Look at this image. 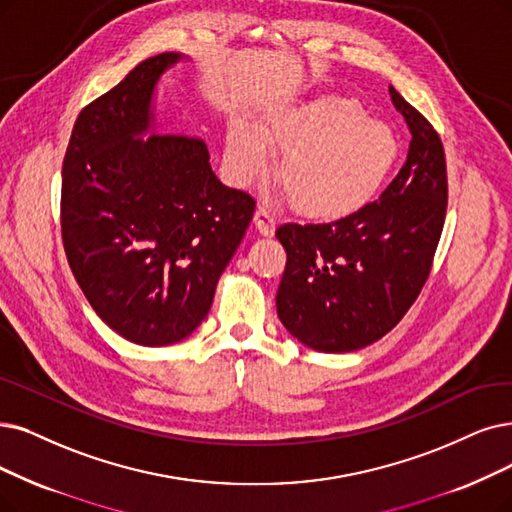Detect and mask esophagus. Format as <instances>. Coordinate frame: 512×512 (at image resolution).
Instances as JSON below:
<instances>
[{
    "label": "esophagus",
    "instance_id": "1",
    "mask_svg": "<svg viewBox=\"0 0 512 512\" xmlns=\"http://www.w3.org/2000/svg\"><path fill=\"white\" fill-rule=\"evenodd\" d=\"M254 224L260 235L264 237H271L275 233V218L267 212V208H258L256 214H254Z\"/></svg>",
    "mask_w": 512,
    "mask_h": 512
}]
</instances>
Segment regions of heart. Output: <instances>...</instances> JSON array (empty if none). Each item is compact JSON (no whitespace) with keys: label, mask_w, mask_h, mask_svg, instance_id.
Wrapping results in <instances>:
<instances>
[{"label":"heart","mask_w":512,"mask_h":512,"mask_svg":"<svg viewBox=\"0 0 512 512\" xmlns=\"http://www.w3.org/2000/svg\"><path fill=\"white\" fill-rule=\"evenodd\" d=\"M267 149L288 206L313 220H338L370 201L393 172L401 140L386 121L370 119L351 96H317L277 109L256 128H235L227 163L237 182L267 170Z\"/></svg>","instance_id":"b5f03b06"}]
</instances>
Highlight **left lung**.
<instances>
[{
	"mask_svg": "<svg viewBox=\"0 0 512 512\" xmlns=\"http://www.w3.org/2000/svg\"><path fill=\"white\" fill-rule=\"evenodd\" d=\"M412 132L410 151L380 199L323 224H281L288 260L277 315L302 344L349 353L380 340L403 319L431 275L447 210L443 142L393 86Z\"/></svg>",
	"mask_w": 512,
	"mask_h": 512,
	"instance_id": "8db88e82",
	"label": "left lung"
}]
</instances>
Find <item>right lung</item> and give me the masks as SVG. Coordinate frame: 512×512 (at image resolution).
<instances>
[{
  "mask_svg": "<svg viewBox=\"0 0 512 512\" xmlns=\"http://www.w3.org/2000/svg\"><path fill=\"white\" fill-rule=\"evenodd\" d=\"M178 58L142 60L81 109L63 161L69 267L96 315L142 346L178 342L206 319L256 208L216 178L201 138H138L159 75Z\"/></svg>",
  "mask_w": 512,
  "mask_h": 512,
  "instance_id": "1",
  "label": "right lung"
}]
</instances>
